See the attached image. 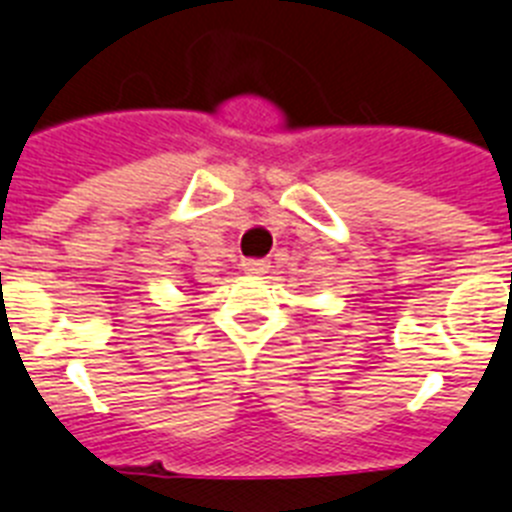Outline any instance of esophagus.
<instances>
[{"label": "esophagus", "mask_w": 512, "mask_h": 512, "mask_svg": "<svg viewBox=\"0 0 512 512\" xmlns=\"http://www.w3.org/2000/svg\"><path fill=\"white\" fill-rule=\"evenodd\" d=\"M240 266H243V272L251 274V277H259V274H264L266 269H269V261H264V259H246Z\"/></svg>", "instance_id": "34e87169"}]
</instances>
